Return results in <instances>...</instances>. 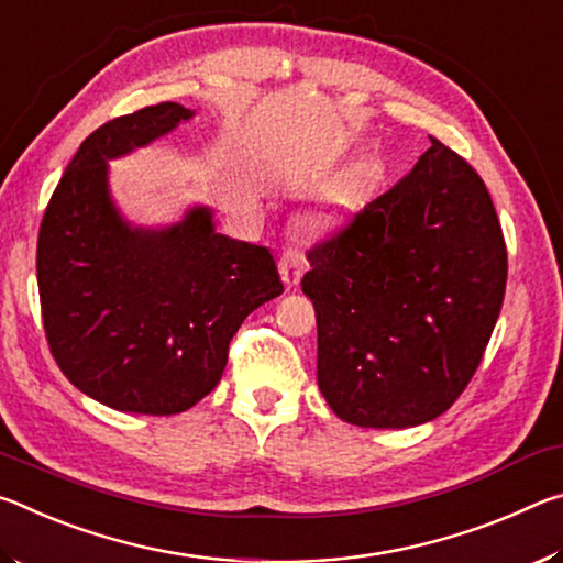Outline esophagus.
Listing matches in <instances>:
<instances>
[{"mask_svg":"<svg viewBox=\"0 0 563 563\" xmlns=\"http://www.w3.org/2000/svg\"><path fill=\"white\" fill-rule=\"evenodd\" d=\"M280 275H283V283L288 285V288H298L300 283V275L305 271V265H308V261H305V255L298 253V251H285L280 255Z\"/></svg>","mask_w":563,"mask_h":563,"instance_id":"esophagus-1","label":"esophagus"}]
</instances>
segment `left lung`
<instances>
[{
	"label": "left lung",
	"mask_w": 563,
	"mask_h": 563,
	"mask_svg": "<svg viewBox=\"0 0 563 563\" xmlns=\"http://www.w3.org/2000/svg\"><path fill=\"white\" fill-rule=\"evenodd\" d=\"M318 385L357 427L402 430L454 405L507 288V245L479 174L432 139L415 168L312 245Z\"/></svg>",
	"instance_id": "left-lung-1"
}]
</instances>
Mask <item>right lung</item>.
Segmentation results:
<instances>
[{"instance_id":"right-lung-1","label":"right lung","mask_w":563,"mask_h":563,"mask_svg":"<svg viewBox=\"0 0 563 563\" xmlns=\"http://www.w3.org/2000/svg\"><path fill=\"white\" fill-rule=\"evenodd\" d=\"M164 101L103 123L66 166L36 243L49 350L69 383L133 415H178L221 383L238 328L283 280L268 247L216 231L194 206L166 228L131 225L109 161L194 119Z\"/></svg>"}]
</instances>
